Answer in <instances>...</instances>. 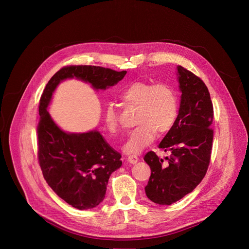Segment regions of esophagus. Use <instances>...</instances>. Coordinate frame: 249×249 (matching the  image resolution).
I'll return each instance as SVG.
<instances>
[{
	"instance_id": "1",
	"label": "esophagus",
	"mask_w": 249,
	"mask_h": 249,
	"mask_svg": "<svg viewBox=\"0 0 249 249\" xmlns=\"http://www.w3.org/2000/svg\"><path fill=\"white\" fill-rule=\"evenodd\" d=\"M127 160H128L130 163L135 164V163L138 161V156H137V155H135V154H133V155H129V156H128V159H127Z\"/></svg>"
}]
</instances>
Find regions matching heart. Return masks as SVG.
I'll return each mask as SVG.
<instances>
[{
    "mask_svg": "<svg viewBox=\"0 0 249 249\" xmlns=\"http://www.w3.org/2000/svg\"><path fill=\"white\" fill-rule=\"evenodd\" d=\"M126 106L136 107L135 124L123 146L126 153H138L154 141L158 135L166 133L174 126L178 112V97L166 84L134 82L126 86L119 94ZM103 121L110 133L118 130L117 113L111 105L103 111Z\"/></svg>",
    "mask_w": 249,
    "mask_h": 249,
    "instance_id": "obj_1",
    "label": "heart"
}]
</instances>
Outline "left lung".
<instances>
[{
	"label": "left lung",
	"mask_w": 249,
	"mask_h": 249,
	"mask_svg": "<svg viewBox=\"0 0 249 249\" xmlns=\"http://www.w3.org/2000/svg\"><path fill=\"white\" fill-rule=\"evenodd\" d=\"M181 93L178 114L159 147L171 151L163 164L153 151L145 154L151 175L145 187L147 198L159 205H172L196 189L210 163L213 105L208 88L200 77L178 65Z\"/></svg>",
	"instance_id": "obj_1"
}]
</instances>
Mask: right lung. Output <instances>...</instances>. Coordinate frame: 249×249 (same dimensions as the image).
I'll return each mask as SVG.
<instances>
[{
	"label": "right lung",
	"instance_id": "obj_1",
	"mask_svg": "<svg viewBox=\"0 0 249 249\" xmlns=\"http://www.w3.org/2000/svg\"><path fill=\"white\" fill-rule=\"evenodd\" d=\"M126 71H116L95 65H71L59 70L47 83L39 103L38 160L48 186L68 204L88 210L103 202L112 173L122 165L97 129L84 133L65 132L52 120L47 109L57 86L68 78L106 89L119 83Z\"/></svg>",
	"mask_w": 249,
	"mask_h": 249
}]
</instances>
